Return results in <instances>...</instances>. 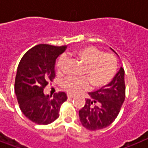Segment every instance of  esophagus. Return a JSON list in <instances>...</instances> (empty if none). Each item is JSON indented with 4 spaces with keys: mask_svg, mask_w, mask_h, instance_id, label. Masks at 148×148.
<instances>
[{
    "mask_svg": "<svg viewBox=\"0 0 148 148\" xmlns=\"http://www.w3.org/2000/svg\"><path fill=\"white\" fill-rule=\"evenodd\" d=\"M74 96L73 95H70V94H68V99H72V98H74Z\"/></svg>",
    "mask_w": 148,
    "mask_h": 148,
    "instance_id": "34e87169",
    "label": "esophagus"
}]
</instances>
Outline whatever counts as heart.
Segmentation results:
<instances>
[{
    "mask_svg": "<svg viewBox=\"0 0 148 148\" xmlns=\"http://www.w3.org/2000/svg\"><path fill=\"white\" fill-rule=\"evenodd\" d=\"M84 65V73L86 77L76 79L67 77L62 86L68 92L77 94L90 87L89 81L95 88L106 86L113 80L117 68V62L114 55L103 53L93 47H86L77 49L71 53ZM67 62L64 55L61 56L57 62V70L62 72Z\"/></svg>",
    "mask_w": 148,
    "mask_h": 148,
    "instance_id": "1",
    "label": "heart"
}]
</instances>
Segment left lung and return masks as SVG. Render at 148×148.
I'll list each match as a JSON object with an SVG mask.
<instances>
[{"label":"left lung","mask_w":148,"mask_h":148,"mask_svg":"<svg viewBox=\"0 0 148 148\" xmlns=\"http://www.w3.org/2000/svg\"><path fill=\"white\" fill-rule=\"evenodd\" d=\"M124 74V69L121 67L108 85L89 92L90 98L86 100L84 108L79 110L80 123L84 127L92 131L102 130L116 118L125 100Z\"/></svg>","instance_id":"8db88e82"}]
</instances>
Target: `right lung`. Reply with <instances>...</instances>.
<instances>
[{
  "label": "right lung",
  "mask_w": 148,
  "mask_h": 148,
  "mask_svg": "<svg viewBox=\"0 0 148 148\" xmlns=\"http://www.w3.org/2000/svg\"><path fill=\"white\" fill-rule=\"evenodd\" d=\"M66 46L39 44L23 56L17 68L15 92L22 112L32 122L47 125L59 116L61 105L67 100L66 93L59 92L46 95L43 89L55 77L56 59Z\"/></svg>",
  "instance_id": "obj_1"
}]
</instances>
